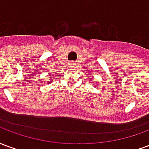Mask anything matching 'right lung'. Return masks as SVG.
Here are the masks:
<instances>
[{
  "label": "right lung",
  "instance_id": "1",
  "mask_svg": "<svg viewBox=\"0 0 149 149\" xmlns=\"http://www.w3.org/2000/svg\"><path fill=\"white\" fill-rule=\"evenodd\" d=\"M48 82V84H49V83H50V82Z\"/></svg>",
  "mask_w": 149,
  "mask_h": 149
}]
</instances>
